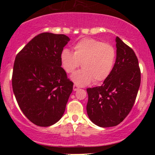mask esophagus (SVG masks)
Returning a JSON list of instances; mask_svg holds the SVG:
<instances>
[{"label": "esophagus", "instance_id": "esophagus-1", "mask_svg": "<svg viewBox=\"0 0 155 155\" xmlns=\"http://www.w3.org/2000/svg\"><path fill=\"white\" fill-rule=\"evenodd\" d=\"M78 89H79V87H78L76 85V84H74V85H73V90L74 91H77Z\"/></svg>", "mask_w": 155, "mask_h": 155}]
</instances>
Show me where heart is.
Masks as SVG:
<instances>
[{
  "instance_id": "heart-1",
  "label": "heart",
  "mask_w": 155,
  "mask_h": 155,
  "mask_svg": "<svg viewBox=\"0 0 155 155\" xmlns=\"http://www.w3.org/2000/svg\"><path fill=\"white\" fill-rule=\"evenodd\" d=\"M74 53L64 48L61 53V63L68 73H73L81 63L83 68L71 76L78 86H85L94 80L104 81L111 75L116 62V50L111 44L92 38H84L73 46Z\"/></svg>"
}]
</instances>
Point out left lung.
<instances>
[{
	"label": "left lung",
	"instance_id": "obj_1",
	"mask_svg": "<svg viewBox=\"0 0 155 155\" xmlns=\"http://www.w3.org/2000/svg\"><path fill=\"white\" fill-rule=\"evenodd\" d=\"M116 58L111 75L101 86L87 89V112L102 128L116 126L130 113L140 85L138 60L132 48L116 37Z\"/></svg>",
	"mask_w": 155,
	"mask_h": 155
}]
</instances>
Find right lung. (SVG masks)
I'll return each instance as SVG.
<instances>
[{"label":"right lung","instance_id":"obj_1","mask_svg":"<svg viewBox=\"0 0 155 155\" xmlns=\"http://www.w3.org/2000/svg\"><path fill=\"white\" fill-rule=\"evenodd\" d=\"M70 41L64 35L41 33L17 55L12 90L25 116L39 126L58 122L73 92V82L61 67V53Z\"/></svg>","mask_w":155,"mask_h":155}]
</instances>
